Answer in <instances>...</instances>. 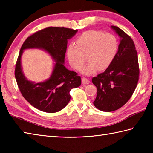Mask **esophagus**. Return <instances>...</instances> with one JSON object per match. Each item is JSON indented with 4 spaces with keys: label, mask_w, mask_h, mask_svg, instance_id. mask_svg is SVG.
I'll list each match as a JSON object with an SVG mask.
<instances>
[{
    "label": "esophagus",
    "mask_w": 153,
    "mask_h": 153,
    "mask_svg": "<svg viewBox=\"0 0 153 153\" xmlns=\"http://www.w3.org/2000/svg\"><path fill=\"white\" fill-rule=\"evenodd\" d=\"M82 82L83 84H89V83H90V81H89L88 78H86V77H83L82 79Z\"/></svg>",
    "instance_id": "obj_1"
}]
</instances>
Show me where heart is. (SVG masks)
Instances as JSON below:
<instances>
[{
    "mask_svg": "<svg viewBox=\"0 0 153 153\" xmlns=\"http://www.w3.org/2000/svg\"><path fill=\"white\" fill-rule=\"evenodd\" d=\"M77 45L70 44L67 51L68 61L76 70H82L85 58L89 62L83 70V73L91 75L98 69L103 70L109 66L117 52L118 42L112 34L96 30L83 32L77 38Z\"/></svg>",
    "mask_w": 153,
    "mask_h": 153,
    "instance_id": "obj_1",
    "label": "heart"
}]
</instances>
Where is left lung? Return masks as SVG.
I'll list each match as a JSON object with an SVG mask.
<instances>
[{
  "label": "left lung",
  "instance_id": "left-lung-1",
  "mask_svg": "<svg viewBox=\"0 0 153 153\" xmlns=\"http://www.w3.org/2000/svg\"><path fill=\"white\" fill-rule=\"evenodd\" d=\"M111 28L121 38L118 52L105 71L92 78L97 89L94 105L105 112L123 106L132 96L139 79L138 56L133 40L117 26Z\"/></svg>",
  "mask_w": 153,
  "mask_h": 153
}]
</instances>
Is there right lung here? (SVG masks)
<instances>
[{"label": "right lung", "mask_w": 153, "mask_h": 153, "mask_svg": "<svg viewBox=\"0 0 153 153\" xmlns=\"http://www.w3.org/2000/svg\"><path fill=\"white\" fill-rule=\"evenodd\" d=\"M77 32V30L71 28L48 27L30 36L21 47L14 71L17 85L25 100L42 111L56 113L64 109L70 100L71 89L82 83L81 77L64 65L68 40ZM34 47L46 50L56 60L52 76L46 82H30L22 73L21 56L23 50Z\"/></svg>", "instance_id": "add662e5"}]
</instances>
